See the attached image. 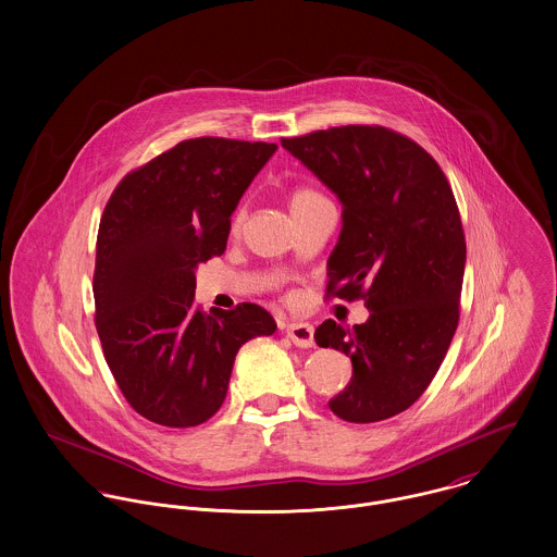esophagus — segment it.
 Returning <instances> with one entry per match:
<instances>
[{
    "label": "esophagus",
    "mask_w": 557,
    "mask_h": 557,
    "mask_svg": "<svg viewBox=\"0 0 557 557\" xmlns=\"http://www.w3.org/2000/svg\"><path fill=\"white\" fill-rule=\"evenodd\" d=\"M288 339L299 347H311L313 345V326L309 322H290L286 326Z\"/></svg>",
    "instance_id": "1"
}]
</instances>
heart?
Wrapping results in <instances>:
<instances>
[{
	"mask_svg": "<svg viewBox=\"0 0 557 557\" xmlns=\"http://www.w3.org/2000/svg\"><path fill=\"white\" fill-rule=\"evenodd\" d=\"M322 199H324V197H322L320 193L311 190V188H297V190L290 195V210L307 208V206L318 203V201H322ZM242 222H244V212L239 210V212L235 214V218H233V228H237Z\"/></svg>",
	"mask_w": 557,
	"mask_h": 557,
	"instance_id": "obj_1",
	"label": "heart"
}]
</instances>
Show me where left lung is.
<instances>
[{"instance_id": "obj_1", "label": "left lung", "mask_w": 557, "mask_h": 557, "mask_svg": "<svg viewBox=\"0 0 557 557\" xmlns=\"http://www.w3.org/2000/svg\"><path fill=\"white\" fill-rule=\"evenodd\" d=\"M282 146L342 203L326 293L371 311L351 329H315V343L354 369L329 407L345 422H382L424 394L458 326L467 242L451 186L422 146L385 127L313 131Z\"/></svg>"}]
</instances>
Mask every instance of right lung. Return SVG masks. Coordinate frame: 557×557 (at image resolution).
Returning a JSON list of instances; mask_svg holds the SVG:
<instances>
[{
    "label": "right lung",
    "mask_w": 557,
    "mask_h": 557,
    "mask_svg": "<svg viewBox=\"0 0 557 557\" xmlns=\"http://www.w3.org/2000/svg\"><path fill=\"white\" fill-rule=\"evenodd\" d=\"M275 144L197 137L128 173L97 233L95 326L128 405L188 429L222 407L235 356L277 324L255 302L199 311L201 262L226 248L231 215Z\"/></svg>",
    "instance_id": "obj_1"
}]
</instances>
